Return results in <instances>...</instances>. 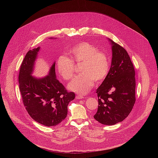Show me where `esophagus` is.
<instances>
[{"instance_id": "34e87169", "label": "esophagus", "mask_w": 158, "mask_h": 158, "mask_svg": "<svg viewBox=\"0 0 158 158\" xmlns=\"http://www.w3.org/2000/svg\"><path fill=\"white\" fill-rule=\"evenodd\" d=\"M76 98L77 99H81L84 98V96H82V95H77Z\"/></svg>"}]
</instances>
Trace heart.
<instances>
[{"instance_id": "b5f03b06", "label": "heart", "mask_w": 158, "mask_h": 158, "mask_svg": "<svg viewBox=\"0 0 158 158\" xmlns=\"http://www.w3.org/2000/svg\"><path fill=\"white\" fill-rule=\"evenodd\" d=\"M70 56H61L57 61V70L65 81H69L74 74V63L82 62L79 71L69 84L71 91L78 94H86L95 83L102 82L107 76L110 63L107 54L87 42H79L68 51Z\"/></svg>"}]
</instances>
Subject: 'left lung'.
Here are the masks:
<instances>
[{
  "label": "left lung",
  "instance_id": "1",
  "mask_svg": "<svg viewBox=\"0 0 158 158\" xmlns=\"http://www.w3.org/2000/svg\"><path fill=\"white\" fill-rule=\"evenodd\" d=\"M110 41L112 51L111 65L107 76L96 90L99 106L94 116L100 123L109 126L126 118L136 101L133 64L124 48Z\"/></svg>",
  "mask_w": 158,
  "mask_h": 158
}]
</instances>
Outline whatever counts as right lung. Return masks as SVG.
I'll return each mask as SVG.
<instances>
[{
  "label": "right lung",
  "mask_w": 158,
  "mask_h": 158,
  "mask_svg": "<svg viewBox=\"0 0 158 158\" xmlns=\"http://www.w3.org/2000/svg\"><path fill=\"white\" fill-rule=\"evenodd\" d=\"M40 48L29 51L19 71V83L22 102L31 117L45 126H55L67 116V106L75 98L56 79L55 63L49 74L44 78L31 76L34 61Z\"/></svg>",
  "instance_id": "add662e5"
}]
</instances>
